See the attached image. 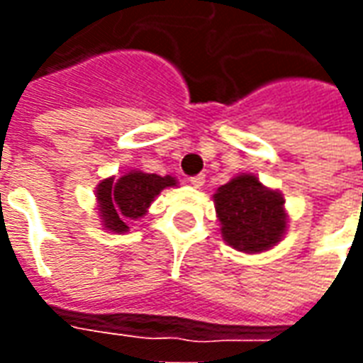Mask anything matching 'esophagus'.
Returning <instances> with one entry per match:
<instances>
[{
	"label": "esophagus",
	"mask_w": 363,
	"mask_h": 363,
	"mask_svg": "<svg viewBox=\"0 0 363 363\" xmlns=\"http://www.w3.org/2000/svg\"><path fill=\"white\" fill-rule=\"evenodd\" d=\"M189 182L194 186V189H200V186H204L206 182V174H196V177H190Z\"/></svg>",
	"instance_id": "obj_1"
}]
</instances>
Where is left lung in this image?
Here are the masks:
<instances>
[{
    "label": "left lung",
    "instance_id": "8db88e82",
    "mask_svg": "<svg viewBox=\"0 0 363 363\" xmlns=\"http://www.w3.org/2000/svg\"><path fill=\"white\" fill-rule=\"evenodd\" d=\"M223 241L237 251L262 252L286 233L288 213L280 192L255 174H239L213 194Z\"/></svg>",
    "mask_w": 363,
    "mask_h": 363
}]
</instances>
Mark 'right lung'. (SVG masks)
I'll use <instances>...</instances> for the list:
<instances>
[{"label":"right lung","mask_w":363,"mask_h":363,"mask_svg":"<svg viewBox=\"0 0 363 363\" xmlns=\"http://www.w3.org/2000/svg\"><path fill=\"white\" fill-rule=\"evenodd\" d=\"M167 186H177L174 177L130 171L120 179H104L96 186V202L103 225L114 233L128 231V221L142 218L151 202Z\"/></svg>","instance_id":"obj_1"}]
</instances>
